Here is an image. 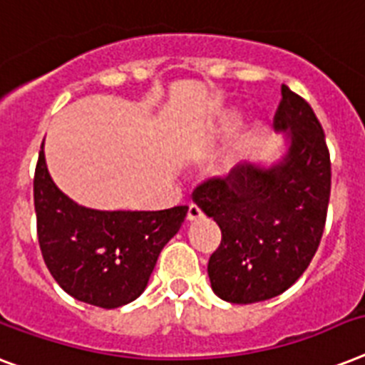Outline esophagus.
Segmentation results:
<instances>
[{"label": "esophagus", "mask_w": 365, "mask_h": 365, "mask_svg": "<svg viewBox=\"0 0 365 365\" xmlns=\"http://www.w3.org/2000/svg\"><path fill=\"white\" fill-rule=\"evenodd\" d=\"M204 213L202 210L198 208L197 204H189V210H187V221H197V219H202Z\"/></svg>", "instance_id": "obj_1"}]
</instances>
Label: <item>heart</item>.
I'll return each mask as SVG.
<instances>
[{"mask_svg": "<svg viewBox=\"0 0 365 365\" xmlns=\"http://www.w3.org/2000/svg\"><path fill=\"white\" fill-rule=\"evenodd\" d=\"M240 123V114L236 110H225L223 114H219L215 120H212L204 129L200 140H198V150L200 152H210L213 148L221 144L223 140H227L230 135H232L236 129H238ZM251 140H253V133H247L236 142V146L232 148V152L227 155V159L221 165V173L229 174L232 173L234 168L238 167L240 161L244 159L247 150L251 148Z\"/></svg>", "mask_w": 365, "mask_h": 365, "instance_id": "b5f03b06", "label": "heart"}]
</instances>
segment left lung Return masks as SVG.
Segmentation results:
<instances>
[{"label":"left lung","mask_w":365,"mask_h":365,"mask_svg":"<svg viewBox=\"0 0 365 365\" xmlns=\"http://www.w3.org/2000/svg\"><path fill=\"white\" fill-rule=\"evenodd\" d=\"M274 129L283 148L272 163L251 161L208 180L192 200L221 229L210 257L212 290L230 304L269 300L294 285L321 242L330 200V153L307 101L285 84Z\"/></svg>","instance_id":"left-lung-1"}]
</instances>
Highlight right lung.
Wrapping results in <instances>:
<instances>
[{
    "label": "right lung",
    "instance_id": "obj_1",
    "mask_svg": "<svg viewBox=\"0 0 365 365\" xmlns=\"http://www.w3.org/2000/svg\"><path fill=\"white\" fill-rule=\"evenodd\" d=\"M34 200L38 245L52 277L73 298L105 309L125 306L144 292L157 257L189 210L108 212L80 206L50 176L44 142L35 168Z\"/></svg>",
    "mask_w": 365,
    "mask_h": 365
}]
</instances>
